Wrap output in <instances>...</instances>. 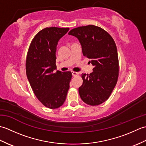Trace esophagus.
Masks as SVG:
<instances>
[{"instance_id":"obj_1","label":"esophagus","mask_w":146,"mask_h":146,"mask_svg":"<svg viewBox=\"0 0 146 146\" xmlns=\"http://www.w3.org/2000/svg\"><path fill=\"white\" fill-rule=\"evenodd\" d=\"M71 73H72V75L73 76H76L79 75V73L78 72H75V71H71Z\"/></svg>"}]
</instances>
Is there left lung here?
Instances as JSON below:
<instances>
[{
    "label": "left lung",
    "instance_id": "8db88e82",
    "mask_svg": "<svg viewBox=\"0 0 146 146\" xmlns=\"http://www.w3.org/2000/svg\"><path fill=\"white\" fill-rule=\"evenodd\" d=\"M68 35L79 40L83 54L94 66L90 75L82 73L80 97L88 105H100L109 98L117 84L119 68L115 43L107 32L94 25L76 27Z\"/></svg>",
    "mask_w": 146,
    "mask_h": 146
}]
</instances>
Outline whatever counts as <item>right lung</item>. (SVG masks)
<instances>
[{
	"label": "right lung",
	"mask_w": 146,
	"mask_h": 146,
	"mask_svg": "<svg viewBox=\"0 0 146 146\" xmlns=\"http://www.w3.org/2000/svg\"><path fill=\"white\" fill-rule=\"evenodd\" d=\"M68 31L69 28L56 27L40 31L33 38L27 54L26 75L31 86L38 100L51 109L64 104L72 77L70 71L54 73L58 42Z\"/></svg>",
	"instance_id": "obj_1"
}]
</instances>
